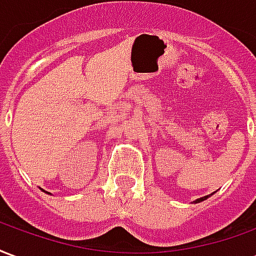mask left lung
Wrapping results in <instances>:
<instances>
[{
  "mask_svg": "<svg viewBox=\"0 0 256 256\" xmlns=\"http://www.w3.org/2000/svg\"><path fill=\"white\" fill-rule=\"evenodd\" d=\"M208 198V196H204V198H198V200H196V202H194V203H200V202H203V200H206V198Z\"/></svg>",
  "mask_w": 256,
  "mask_h": 256,
  "instance_id": "8db88e82",
  "label": "left lung"
}]
</instances>
